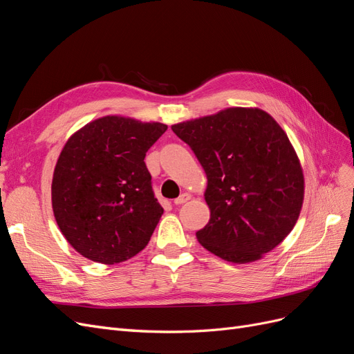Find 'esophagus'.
I'll list each match as a JSON object with an SVG mask.
<instances>
[{
    "label": "esophagus",
    "instance_id": "34e87169",
    "mask_svg": "<svg viewBox=\"0 0 354 354\" xmlns=\"http://www.w3.org/2000/svg\"><path fill=\"white\" fill-rule=\"evenodd\" d=\"M189 199H190L189 194H181L178 198L174 199V203L176 205H183V203H186Z\"/></svg>",
    "mask_w": 354,
    "mask_h": 354
}]
</instances>
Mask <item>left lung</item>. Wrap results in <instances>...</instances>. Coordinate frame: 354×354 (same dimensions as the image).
<instances>
[{"mask_svg":"<svg viewBox=\"0 0 354 354\" xmlns=\"http://www.w3.org/2000/svg\"><path fill=\"white\" fill-rule=\"evenodd\" d=\"M171 128L208 178L211 217L198 241L232 263L255 261L279 245L304 198L301 167L279 124L260 109L230 108Z\"/></svg>","mask_w":354,"mask_h":354,"instance_id":"left-lung-1","label":"left lung"}]
</instances>
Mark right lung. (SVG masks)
<instances>
[{
    "instance_id": "obj_1",
    "label": "right lung",
    "mask_w": 354,
    "mask_h": 354,
    "mask_svg": "<svg viewBox=\"0 0 354 354\" xmlns=\"http://www.w3.org/2000/svg\"><path fill=\"white\" fill-rule=\"evenodd\" d=\"M165 131L159 122L104 116L63 147L53 176V211L62 233L85 259L121 263L151 241L164 208L145 156Z\"/></svg>"
}]
</instances>
